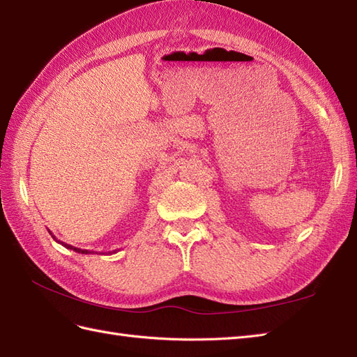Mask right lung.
<instances>
[{
	"mask_svg": "<svg viewBox=\"0 0 357 357\" xmlns=\"http://www.w3.org/2000/svg\"><path fill=\"white\" fill-rule=\"evenodd\" d=\"M48 232H50V234L52 235V232H51V231H48ZM52 238H54V240H56V241H57L59 244H61V245H65V248H66V249H70V250H74V252H77V253H83V255H87V253H93V252H89V250H84V249H78V248H74V245H70V244H66V243H63V241L57 240V238H56V236H54V235H52ZM113 252L116 253V250H113ZM96 253H98V252H96ZM108 253H109V252H108Z\"/></svg>",
	"mask_w": 357,
	"mask_h": 357,
	"instance_id": "add662e5",
	"label": "right lung"
}]
</instances>
